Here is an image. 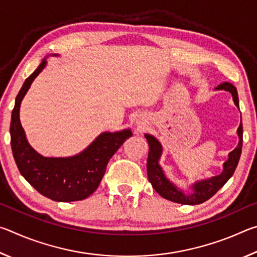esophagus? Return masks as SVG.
<instances>
[{
    "label": "esophagus",
    "instance_id": "obj_1",
    "mask_svg": "<svg viewBox=\"0 0 257 257\" xmlns=\"http://www.w3.org/2000/svg\"><path fill=\"white\" fill-rule=\"evenodd\" d=\"M137 123H138V127H139V128H142V125L144 124V122H143V121H141V120H138Z\"/></svg>",
    "mask_w": 257,
    "mask_h": 257
}]
</instances>
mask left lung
Masks as SVG:
<instances>
[{"label": "left lung", "mask_w": 257, "mask_h": 257, "mask_svg": "<svg viewBox=\"0 0 257 257\" xmlns=\"http://www.w3.org/2000/svg\"><path fill=\"white\" fill-rule=\"evenodd\" d=\"M215 89H224L227 92L231 93L233 102L239 107V99H238V93L236 87L230 84V82H223L220 86H217ZM239 143L238 146L234 149L231 153H229V159L227 162L223 164V171L221 175L215 176L211 178V179L202 180L196 182L193 186L194 193L189 195H186L179 190L177 187L165 178L163 170L161 169L159 164V160L161 153H162V147L156 138H154L151 135H145V137L149 142L150 151H149V158H147V177H149V181L153 186V188L158 191V193L165 199L186 204V205H196V204L204 203L207 199H210L213 195L216 194V191L220 188H222L225 182H227L231 176L233 175L234 170H236L239 159H240L241 154V147H242V124L240 123L237 130Z\"/></svg>", "instance_id": "left-lung-1"}]
</instances>
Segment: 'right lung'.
I'll use <instances>...</instances> for the list:
<instances>
[{"mask_svg":"<svg viewBox=\"0 0 257 257\" xmlns=\"http://www.w3.org/2000/svg\"><path fill=\"white\" fill-rule=\"evenodd\" d=\"M45 64L44 59L25 80L16 97L10 124L12 154L21 175L38 193L56 202L81 201L97 189L107 162L133 134L129 129L103 133L84 152L72 158H44L35 152L21 127L19 110L30 85Z\"/></svg>","mask_w":257,"mask_h":257,"instance_id":"add662e5","label":"right lung"}]
</instances>
